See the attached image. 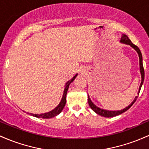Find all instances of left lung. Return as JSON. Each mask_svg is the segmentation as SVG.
<instances>
[{
	"label": "left lung",
	"mask_w": 149,
	"mask_h": 149,
	"mask_svg": "<svg viewBox=\"0 0 149 149\" xmlns=\"http://www.w3.org/2000/svg\"><path fill=\"white\" fill-rule=\"evenodd\" d=\"M120 42H122V43H124V44H126V45H130L131 47H133V48L136 51L137 53H138V54H139V56L140 72H141V84H140L139 89V93H138V95H139V94L140 90H141L142 85H143V80H144V69H143V62H142L141 52V51H140L139 49V47H137V46H136L135 45H134V44L132 43V42H131V40H130V39H129V37H127V36L126 35H122V38H121ZM88 104H89L90 107H91V108L95 112V113H97V114H99V115H100V116H102V117H115V116L119 115V114L123 113V112H125L127 110H128V109H130L131 107H132V104L134 103L136 100L137 97H138V96H136V97H135L134 100L133 102H132V104H131L130 105H129L128 107H127L125 109H122V110H119V111H109V110H105V109L99 108L98 107H97V106H95L94 104L93 103L92 101H91V100L90 99V97H89V95H88Z\"/></svg>",
	"instance_id": "left-lung-1"
}]
</instances>
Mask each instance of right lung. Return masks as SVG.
<instances>
[{"instance_id": "1", "label": "right lung", "mask_w": 149, "mask_h": 149, "mask_svg": "<svg viewBox=\"0 0 149 149\" xmlns=\"http://www.w3.org/2000/svg\"><path fill=\"white\" fill-rule=\"evenodd\" d=\"M76 76H77V74L74 76L71 80H70L69 81L66 83V87H65L64 91H63V97H62V99L61 100V102H60L59 104L53 109V110L50 111V112H47V113H45V114H32L30 113V115L34 116L35 117H38V118H43V119H49L52 118V117H54L55 116L58 115L60 112H61L62 109H63L64 107L65 104H66V93L67 91H68V87H69V85L73 82V80L76 78Z\"/></svg>"}]
</instances>
